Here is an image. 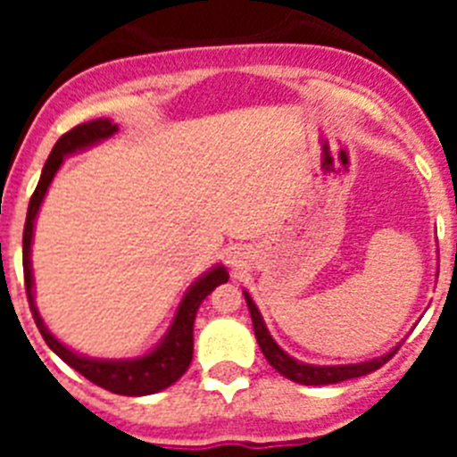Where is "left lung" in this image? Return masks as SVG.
<instances>
[{
    "instance_id": "1",
    "label": "left lung",
    "mask_w": 457,
    "mask_h": 457,
    "mask_svg": "<svg viewBox=\"0 0 457 457\" xmlns=\"http://www.w3.org/2000/svg\"><path fill=\"white\" fill-rule=\"evenodd\" d=\"M245 300H247L249 313H252V322H253V334H256V341L263 350L265 359L270 361L272 369H277L278 373L284 375V378L293 379V382H300V385H309V386H318V385H337V382H345V379L353 378H361V375H369L373 370H378L379 366H385L398 348H394L391 353H386L385 357L370 359V361H364V364H350V366H311V364H302V361H295L293 357L284 353V350L278 348L277 343L272 341L270 337L268 327H265L263 318L258 313L256 304L252 302L247 293H245Z\"/></svg>"
}]
</instances>
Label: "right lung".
Returning a JSON list of instances; mask_svg holds the SVG:
<instances>
[{
  "label": "right lung",
  "instance_id": "obj_1",
  "mask_svg": "<svg viewBox=\"0 0 457 457\" xmlns=\"http://www.w3.org/2000/svg\"><path fill=\"white\" fill-rule=\"evenodd\" d=\"M119 130V125H114L107 119L88 120V123L75 125L72 130L66 135L59 137V141L52 148L50 157H47L40 180L36 185L34 194H31L29 210H27V221H24V233H22V270H24V288H27V297H29V309L34 316L36 327H38L40 337L46 338V343L54 350L59 357L66 361L68 366L82 373L84 378L91 379L93 385L103 386V389L112 391V394L120 395H148L155 391H162L171 386L185 370L189 369L194 353V318L199 311L201 302L208 297L212 290L220 284L228 281V274L224 268L210 270L205 277H201L192 288L185 293L183 302L179 306V313L173 318L171 329L167 332L164 338L151 354L141 359H130V361H103V359H87L82 354H75L68 350L66 345L56 341L47 327L40 320L38 311L34 306V297H31V261H29V249H31V236H34V220L36 212L40 208V201L46 196L47 187H50L52 179H54L56 169L62 167L63 155L87 148L100 139H107Z\"/></svg>",
  "mask_w": 457,
  "mask_h": 457
}]
</instances>
